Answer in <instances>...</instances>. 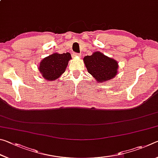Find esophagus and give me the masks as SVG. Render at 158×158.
<instances>
[{"label": "esophagus", "instance_id": "1", "mask_svg": "<svg viewBox=\"0 0 158 158\" xmlns=\"http://www.w3.org/2000/svg\"><path fill=\"white\" fill-rule=\"evenodd\" d=\"M73 56L74 57H81V54L80 53H73Z\"/></svg>", "mask_w": 158, "mask_h": 158}]
</instances>
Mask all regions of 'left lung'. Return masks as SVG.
<instances>
[{
    "label": "left lung",
    "mask_w": 158,
    "mask_h": 158,
    "mask_svg": "<svg viewBox=\"0 0 158 158\" xmlns=\"http://www.w3.org/2000/svg\"><path fill=\"white\" fill-rule=\"evenodd\" d=\"M84 62L88 72L97 82L105 83L114 78L118 74L117 61L100 52H95L91 56H85Z\"/></svg>",
    "instance_id": "obj_1"
}]
</instances>
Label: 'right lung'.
I'll return each mask as SVG.
<instances>
[{
	"instance_id": "obj_1",
	"label": "right lung",
	"mask_w": 158,
	"mask_h": 158,
	"mask_svg": "<svg viewBox=\"0 0 158 158\" xmlns=\"http://www.w3.org/2000/svg\"><path fill=\"white\" fill-rule=\"evenodd\" d=\"M72 59L71 54L54 53L45 57L39 64V71L43 78L48 81H54L65 73L69 60Z\"/></svg>"
}]
</instances>
